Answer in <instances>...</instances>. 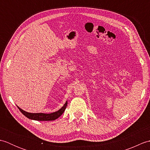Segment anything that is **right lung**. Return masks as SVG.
<instances>
[{"label":"right lung","mask_w":150,"mask_h":150,"mask_svg":"<svg viewBox=\"0 0 150 150\" xmlns=\"http://www.w3.org/2000/svg\"><path fill=\"white\" fill-rule=\"evenodd\" d=\"M67 104H68V102H66L65 104L60 108V109L53 112L52 113H28L26 111H24L23 110L21 109L18 106V108L19 110L21 111V112L24 115L28 117V119L31 120H40V121H47V120H54L61 115L64 113V111H65Z\"/></svg>","instance_id":"obj_1"}]
</instances>
